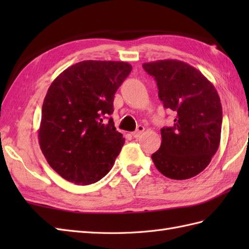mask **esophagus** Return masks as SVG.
<instances>
[{
    "instance_id": "obj_1",
    "label": "esophagus",
    "mask_w": 249,
    "mask_h": 249,
    "mask_svg": "<svg viewBox=\"0 0 249 249\" xmlns=\"http://www.w3.org/2000/svg\"><path fill=\"white\" fill-rule=\"evenodd\" d=\"M144 131V127L142 125H139L138 126V128H137V130H135L133 134H131V136L134 137V138H138V137H140L141 136V134L143 133Z\"/></svg>"
}]
</instances>
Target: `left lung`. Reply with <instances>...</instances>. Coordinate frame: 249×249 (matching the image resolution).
<instances>
[{"label": "left lung", "instance_id": "left-lung-1", "mask_svg": "<svg viewBox=\"0 0 249 249\" xmlns=\"http://www.w3.org/2000/svg\"><path fill=\"white\" fill-rule=\"evenodd\" d=\"M154 77L163 107L176 114L171 127L161 128V144L152 160L157 170L173 179L196 177L217 152L223 122L220 98L201 71L178 60L144 63Z\"/></svg>", "mask_w": 249, "mask_h": 249}]
</instances>
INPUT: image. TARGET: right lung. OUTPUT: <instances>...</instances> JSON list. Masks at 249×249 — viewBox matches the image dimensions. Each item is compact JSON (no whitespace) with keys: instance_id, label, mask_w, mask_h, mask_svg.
Instances as JSON below:
<instances>
[{"instance_id":"1","label":"right lung","mask_w":249,"mask_h":249,"mask_svg":"<svg viewBox=\"0 0 249 249\" xmlns=\"http://www.w3.org/2000/svg\"><path fill=\"white\" fill-rule=\"evenodd\" d=\"M131 68L125 62L82 61L51 83L38 140L47 161L63 178L89 185L112 168L125 142L111 118L113 98Z\"/></svg>"}]
</instances>
